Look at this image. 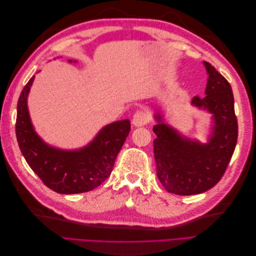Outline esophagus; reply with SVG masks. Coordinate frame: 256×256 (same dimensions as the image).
I'll use <instances>...</instances> for the list:
<instances>
[{"mask_svg": "<svg viewBox=\"0 0 256 256\" xmlns=\"http://www.w3.org/2000/svg\"><path fill=\"white\" fill-rule=\"evenodd\" d=\"M150 122V115L145 111H138L132 118V124L136 127L145 126Z\"/></svg>", "mask_w": 256, "mask_h": 256, "instance_id": "34e87169", "label": "esophagus"}]
</instances>
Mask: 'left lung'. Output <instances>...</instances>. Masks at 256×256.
I'll return each mask as SVG.
<instances>
[{"label":"left lung","instance_id":"obj_1","mask_svg":"<svg viewBox=\"0 0 256 256\" xmlns=\"http://www.w3.org/2000/svg\"><path fill=\"white\" fill-rule=\"evenodd\" d=\"M205 97H194L191 104L212 115L207 142L190 138L166 122L164 114L154 115L152 130L157 176L168 192L178 196L203 193L218 182L235 150L238 124L234 96L228 80L207 62Z\"/></svg>","mask_w":256,"mask_h":256}]
</instances>
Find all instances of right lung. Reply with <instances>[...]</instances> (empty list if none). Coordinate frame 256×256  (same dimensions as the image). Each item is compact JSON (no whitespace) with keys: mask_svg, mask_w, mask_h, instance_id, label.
Masks as SVG:
<instances>
[{"mask_svg":"<svg viewBox=\"0 0 256 256\" xmlns=\"http://www.w3.org/2000/svg\"><path fill=\"white\" fill-rule=\"evenodd\" d=\"M68 62L72 63V60ZM76 60H74L76 63ZM35 76L22 90L17 106L16 136L30 168L51 190L76 194L97 188L110 176L116 157L130 132V120L106 125L92 140L78 150H60L37 134L28 108Z\"/></svg>","mask_w":256,"mask_h":256,"instance_id":"1","label":"right lung"}]
</instances>
